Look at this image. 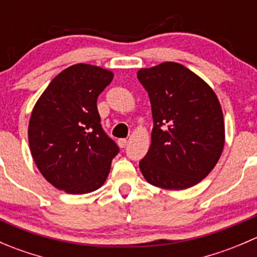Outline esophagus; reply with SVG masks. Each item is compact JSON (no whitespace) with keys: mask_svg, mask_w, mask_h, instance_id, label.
<instances>
[{"mask_svg":"<svg viewBox=\"0 0 257 257\" xmlns=\"http://www.w3.org/2000/svg\"><path fill=\"white\" fill-rule=\"evenodd\" d=\"M118 145L120 148H124L126 145V139H124V138H121V139H118Z\"/></svg>","mask_w":257,"mask_h":257,"instance_id":"esophagus-1","label":"esophagus"}]
</instances>
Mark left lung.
I'll return each mask as SVG.
<instances>
[{
  "mask_svg": "<svg viewBox=\"0 0 257 257\" xmlns=\"http://www.w3.org/2000/svg\"><path fill=\"white\" fill-rule=\"evenodd\" d=\"M152 104V144L139 162L145 180L168 190L200 183L214 169L225 143L221 105L214 90L175 62L138 72Z\"/></svg>",
  "mask_w": 257,
  "mask_h": 257,
  "instance_id": "left-lung-1",
  "label": "left lung"
}]
</instances>
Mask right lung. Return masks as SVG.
Wrapping results in <instances>:
<instances>
[{
    "instance_id": "obj_1",
    "label": "right lung",
    "mask_w": 257,
    "mask_h": 257,
    "mask_svg": "<svg viewBox=\"0 0 257 257\" xmlns=\"http://www.w3.org/2000/svg\"><path fill=\"white\" fill-rule=\"evenodd\" d=\"M112 79L108 69L74 64L36 103L28 124L31 154L54 188L87 194L104 184L119 148L103 131L97 99Z\"/></svg>"
}]
</instances>
